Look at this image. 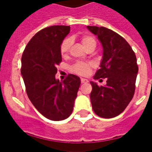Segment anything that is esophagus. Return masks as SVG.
<instances>
[{
	"instance_id": "1",
	"label": "esophagus",
	"mask_w": 152,
	"mask_h": 152,
	"mask_svg": "<svg viewBox=\"0 0 152 152\" xmlns=\"http://www.w3.org/2000/svg\"><path fill=\"white\" fill-rule=\"evenodd\" d=\"M80 82L82 83V84H84V83H87L88 82V80L83 79V78H81V79H80Z\"/></svg>"
}]
</instances>
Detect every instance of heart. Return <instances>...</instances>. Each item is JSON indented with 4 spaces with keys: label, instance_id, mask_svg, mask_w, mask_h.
<instances>
[{
    "label": "heart",
    "instance_id": "1",
    "mask_svg": "<svg viewBox=\"0 0 152 152\" xmlns=\"http://www.w3.org/2000/svg\"><path fill=\"white\" fill-rule=\"evenodd\" d=\"M80 40L83 45L86 49H89V47H96L97 42L95 38L89 34H84L80 37ZM72 45V39L70 37L65 38L62 41L60 45V53L63 57L66 56V53L69 50V48ZM93 67V63L89 62H76L71 66V71L73 73H76L80 76H86L90 72V70Z\"/></svg>",
    "mask_w": 152,
    "mask_h": 152
}]
</instances>
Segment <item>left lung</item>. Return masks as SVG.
Masks as SVG:
<instances>
[{"label":"left lung","mask_w":152,"mask_h":152,"mask_svg":"<svg viewBox=\"0 0 152 152\" xmlns=\"http://www.w3.org/2000/svg\"><path fill=\"white\" fill-rule=\"evenodd\" d=\"M98 36L103 48L101 68L94 79L107 78L105 86L90 81V100L96 115L102 118H113L124 112L133 99L138 72L137 58L124 37L104 27L87 26Z\"/></svg>","instance_id":"left-lung-1"}]
</instances>
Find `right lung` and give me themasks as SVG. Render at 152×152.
I'll return each mask as SVG.
<instances>
[{
	"label": "right lung",
	"instance_id": "add662e5",
	"mask_svg": "<svg viewBox=\"0 0 152 152\" xmlns=\"http://www.w3.org/2000/svg\"><path fill=\"white\" fill-rule=\"evenodd\" d=\"M70 32V26L54 25L36 33L22 56L21 74L26 92L40 114L51 121L69 117L80 86L77 76L69 74L63 81L55 79L62 62L60 45Z\"/></svg>",
	"mask_w": 152,
	"mask_h": 152
}]
</instances>
